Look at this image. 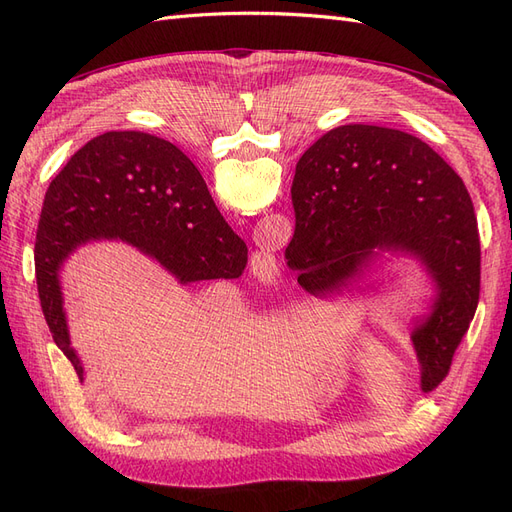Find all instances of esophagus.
I'll use <instances>...</instances> for the list:
<instances>
[{
    "mask_svg": "<svg viewBox=\"0 0 512 512\" xmlns=\"http://www.w3.org/2000/svg\"><path fill=\"white\" fill-rule=\"evenodd\" d=\"M250 267H252V273L258 277V280L265 282V284L275 282L277 273H280V267H277L275 256L269 250H265V247H258V250L252 254Z\"/></svg>",
    "mask_w": 512,
    "mask_h": 512,
    "instance_id": "esophagus-1",
    "label": "esophagus"
}]
</instances>
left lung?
Masks as SVG:
<instances>
[{"label": "left lung", "mask_w": 512, "mask_h": 512, "mask_svg": "<svg viewBox=\"0 0 512 512\" xmlns=\"http://www.w3.org/2000/svg\"><path fill=\"white\" fill-rule=\"evenodd\" d=\"M294 237L307 290L339 288L382 250L412 254L438 301L412 342L423 391L448 376L480 292V235L461 177L418 138L378 126L335 128L309 147L292 181Z\"/></svg>", "instance_id": "1"}]
</instances>
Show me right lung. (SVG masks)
<instances>
[{"label": "right lung", "instance_id": "obj_1", "mask_svg": "<svg viewBox=\"0 0 512 512\" xmlns=\"http://www.w3.org/2000/svg\"><path fill=\"white\" fill-rule=\"evenodd\" d=\"M89 239L126 241L181 284L235 280L247 265V245L230 230L181 149L130 130L91 138L46 190L34 247L44 320L81 380L57 275L64 258Z\"/></svg>", "mask_w": 512, "mask_h": 512}]
</instances>
